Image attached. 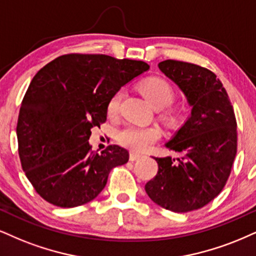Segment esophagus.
Segmentation results:
<instances>
[{"label":"esophagus","instance_id":"esophagus-1","mask_svg":"<svg viewBox=\"0 0 256 256\" xmlns=\"http://www.w3.org/2000/svg\"><path fill=\"white\" fill-rule=\"evenodd\" d=\"M140 158H141V154L134 153V152H132L130 156H129V159H130V162H135V160L140 159Z\"/></svg>","mask_w":256,"mask_h":256}]
</instances>
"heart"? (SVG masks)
Masks as SVG:
<instances>
[{"mask_svg": "<svg viewBox=\"0 0 256 256\" xmlns=\"http://www.w3.org/2000/svg\"><path fill=\"white\" fill-rule=\"evenodd\" d=\"M140 90L147 100L158 109L165 108L173 102L176 97L174 88L168 80L162 77H150L140 85ZM123 91L118 90L112 94L106 104V112L109 116H116L120 112ZM164 116L171 122H176L180 118L178 109H167ZM160 129L156 126H138L127 124L116 133V138L122 146L129 150L141 152L147 150L160 138Z\"/></svg>", "mask_w": 256, "mask_h": 256, "instance_id": "1", "label": "heart"}]
</instances>
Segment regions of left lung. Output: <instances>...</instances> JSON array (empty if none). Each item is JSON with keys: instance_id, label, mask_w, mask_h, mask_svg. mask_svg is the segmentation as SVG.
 Segmentation results:
<instances>
[{"instance_id": "1", "label": "left lung", "mask_w": 256, "mask_h": 256, "mask_svg": "<svg viewBox=\"0 0 256 256\" xmlns=\"http://www.w3.org/2000/svg\"><path fill=\"white\" fill-rule=\"evenodd\" d=\"M158 66L180 88L192 110L166 144L180 156L154 158L158 173L144 190L164 209L188 212L210 203L226 184L238 152L235 112L214 72L171 59Z\"/></svg>"}]
</instances>
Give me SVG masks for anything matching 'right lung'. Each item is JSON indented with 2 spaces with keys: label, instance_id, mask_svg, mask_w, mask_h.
Returning <instances> with one entry per match:
<instances>
[{
  "label": "right lung",
  "instance_id": "1",
  "mask_svg": "<svg viewBox=\"0 0 256 256\" xmlns=\"http://www.w3.org/2000/svg\"><path fill=\"white\" fill-rule=\"evenodd\" d=\"M144 62L71 53L44 66L32 80L18 120L21 166L44 200L74 208L94 200L127 150H91V128L106 121L112 94L147 71Z\"/></svg>",
  "mask_w": 256,
  "mask_h": 256
}]
</instances>
